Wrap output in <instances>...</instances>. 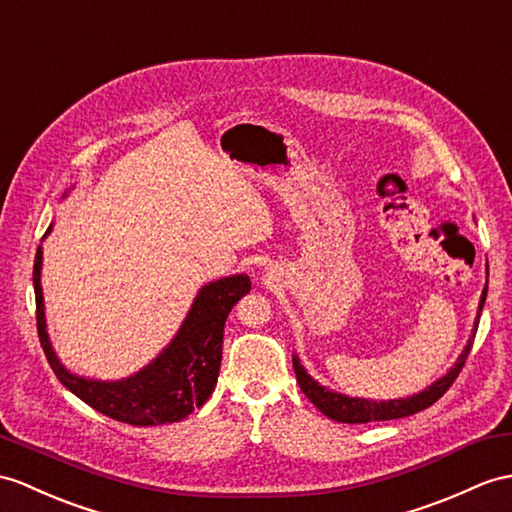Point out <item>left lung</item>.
Instances as JSON below:
<instances>
[{
  "mask_svg": "<svg viewBox=\"0 0 512 512\" xmlns=\"http://www.w3.org/2000/svg\"><path fill=\"white\" fill-rule=\"evenodd\" d=\"M486 289H489V282H486L482 297H480V308H478V321H480V313L486 299ZM478 321H476V330H478ZM476 330H473L471 339L465 347V352L460 354L458 363L445 373L441 380H436L432 386H428L426 391H421L419 395L406 397V400H389V402H373V400H358V397H347V395H339L328 391L326 386L317 384L313 378L308 376L306 369L299 365L297 356H293V369L297 376V384L299 389L304 391V395L313 402L323 415L341 421V423H369V421H389V419H400V417H408L415 415L419 410H426L428 406H432L436 400L447 393V389L454 384V380L458 378V373L463 371L465 360L471 352L473 339H476Z\"/></svg>",
  "mask_w": 512,
  "mask_h": 512,
  "instance_id": "obj_1",
  "label": "left lung"
}]
</instances>
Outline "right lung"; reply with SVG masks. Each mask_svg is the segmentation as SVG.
Wrapping results in <instances>:
<instances>
[{
	"label": "right lung",
	"mask_w": 512,
	"mask_h": 512,
	"mask_svg": "<svg viewBox=\"0 0 512 512\" xmlns=\"http://www.w3.org/2000/svg\"><path fill=\"white\" fill-rule=\"evenodd\" d=\"M41 260L43 254L39 247L32 273L36 330H39L49 367L73 395H78L97 413L130 423V426H162V423L180 421L208 400L210 393L215 391L221 367L223 326H226L232 306L252 289V282L245 273L206 284L195 297L193 308L186 315L176 339L143 371L119 382H99L73 376L60 365L52 350L45 330Z\"/></svg>",
	"instance_id": "1"
}]
</instances>
